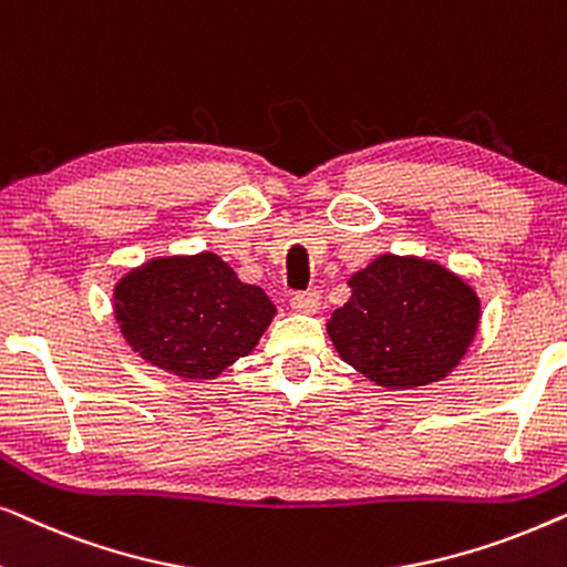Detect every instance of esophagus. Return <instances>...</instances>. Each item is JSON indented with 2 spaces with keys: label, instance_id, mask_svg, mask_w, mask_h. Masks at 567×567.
Listing matches in <instances>:
<instances>
[{
  "label": "esophagus",
  "instance_id": "esophagus-1",
  "mask_svg": "<svg viewBox=\"0 0 567 567\" xmlns=\"http://www.w3.org/2000/svg\"><path fill=\"white\" fill-rule=\"evenodd\" d=\"M291 309L301 315H315L320 309V293L317 291H299L291 297Z\"/></svg>",
  "mask_w": 567,
  "mask_h": 567
}]
</instances>
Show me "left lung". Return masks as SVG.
<instances>
[{"mask_svg": "<svg viewBox=\"0 0 567 567\" xmlns=\"http://www.w3.org/2000/svg\"><path fill=\"white\" fill-rule=\"evenodd\" d=\"M351 299L328 320L348 367L386 390H417L460 367L480 328V297L421 255L384 252L348 278Z\"/></svg>", "mask_w": 567, "mask_h": 567, "instance_id": "left-lung-1", "label": "left lung"}]
</instances>
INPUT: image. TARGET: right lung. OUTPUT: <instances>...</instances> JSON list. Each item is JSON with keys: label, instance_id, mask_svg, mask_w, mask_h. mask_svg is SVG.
Listing matches in <instances>:
<instances>
[{"label": "right lung", "instance_id": "right-lung-1", "mask_svg": "<svg viewBox=\"0 0 567 567\" xmlns=\"http://www.w3.org/2000/svg\"><path fill=\"white\" fill-rule=\"evenodd\" d=\"M113 315L131 351L146 363L200 382L252 353L276 305L204 250L131 268L113 289Z\"/></svg>", "mask_w": 567, "mask_h": 567}]
</instances>
